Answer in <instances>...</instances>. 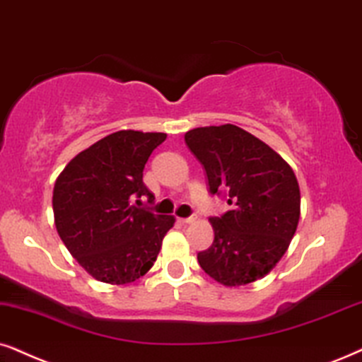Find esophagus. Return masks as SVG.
<instances>
[{
    "mask_svg": "<svg viewBox=\"0 0 362 362\" xmlns=\"http://www.w3.org/2000/svg\"><path fill=\"white\" fill-rule=\"evenodd\" d=\"M197 217H178V222L180 223H194Z\"/></svg>",
    "mask_w": 362,
    "mask_h": 362,
    "instance_id": "34e87169",
    "label": "esophagus"
}]
</instances>
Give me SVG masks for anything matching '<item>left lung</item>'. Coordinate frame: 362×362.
<instances>
[{"mask_svg": "<svg viewBox=\"0 0 362 362\" xmlns=\"http://www.w3.org/2000/svg\"><path fill=\"white\" fill-rule=\"evenodd\" d=\"M185 144L207 172L212 194L230 210L209 218L214 242L197 255L205 274L227 287L259 281L289 249L300 217V190L289 163L240 127H200Z\"/></svg>", "mask_w": 362, "mask_h": 362, "instance_id": "1", "label": "left lung"}]
</instances>
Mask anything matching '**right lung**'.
<instances>
[{
    "label": "right lung",
    "mask_w": 362,
    "mask_h": 362,
    "mask_svg": "<svg viewBox=\"0 0 362 362\" xmlns=\"http://www.w3.org/2000/svg\"><path fill=\"white\" fill-rule=\"evenodd\" d=\"M165 139L167 134L158 132L110 134L71 158L54 182L59 239L100 282L122 286L145 276L175 223L173 215H157L134 204L144 195L152 202L144 168Z\"/></svg>",
    "instance_id": "add662e5"
}]
</instances>
